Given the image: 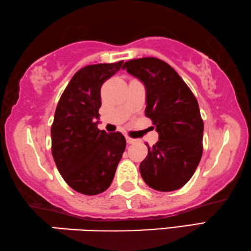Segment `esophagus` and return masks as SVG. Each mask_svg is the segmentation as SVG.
Listing matches in <instances>:
<instances>
[{
  "mask_svg": "<svg viewBox=\"0 0 251 251\" xmlns=\"http://www.w3.org/2000/svg\"><path fill=\"white\" fill-rule=\"evenodd\" d=\"M126 142H128L129 144L135 143V141H137V140H135V139H132V138H130V137H126Z\"/></svg>",
  "mask_w": 251,
  "mask_h": 251,
  "instance_id": "1",
  "label": "esophagus"
}]
</instances>
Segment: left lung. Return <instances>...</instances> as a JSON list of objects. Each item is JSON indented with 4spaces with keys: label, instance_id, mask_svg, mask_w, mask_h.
Returning a JSON list of instances; mask_svg holds the SVG:
<instances>
[{
    "label": "left lung",
    "instance_id": "left-lung-1",
    "mask_svg": "<svg viewBox=\"0 0 251 251\" xmlns=\"http://www.w3.org/2000/svg\"><path fill=\"white\" fill-rule=\"evenodd\" d=\"M146 87V116L159 133L140 164L143 181L153 190L171 192L190 181L203 154L204 122L199 102L171 66L154 57L131 59L122 66Z\"/></svg>",
    "mask_w": 251,
    "mask_h": 251
}]
</instances>
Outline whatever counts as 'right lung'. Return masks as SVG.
Segmentation results:
<instances>
[{
  "mask_svg": "<svg viewBox=\"0 0 251 251\" xmlns=\"http://www.w3.org/2000/svg\"><path fill=\"white\" fill-rule=\"evenodd\" d=\"M123 61L86 66L74 75L57 104L51 154L64 181L78 193L97 195L112 183L126 149L120 132L99 130L100 89Z\"/></svg>",
  "mask_w": 251,
  "mask_h": 251,
  "instance_id": "right-lung-1",
  "label": "right lung"
}]
</instances>
